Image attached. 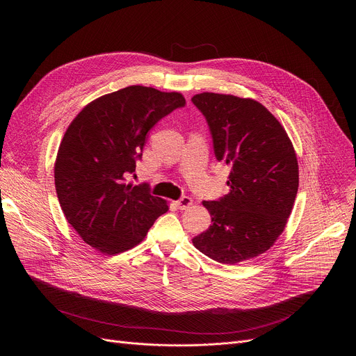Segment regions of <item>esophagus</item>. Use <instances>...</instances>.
I'll return each mask as SVG.
<instances>
[{
    "instance_id": "obj_1",
    "label": "esophagus",
    "mask_w": 356,
    "mask_h": 356,
    "mask_svg": "<svg viewBox=\"0 0 356 356\" xmlns=\"http://www.w3.org/2000/svg\"><path fill=\"white\" fill-rule=\"evenodd\" d=\"M176 206H177L180 210H187V209H190V206H193V200H191L190 197L184 195V197H181L180 200L176 201Z\"/></svg>"
}]
</instances>
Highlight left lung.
Here are the masks:
<instances>
[{
  "label": "left lung",
  "mask_w": 356,
  "mask_h": 356,
  "mask_svg": "<svg viewBox=\"0 0 356 356\" xmlns=\"http://www.w3.org/2000/svg\"><path fill=\"white\" fill-rule=\"evenodd\" d=\"M217 161L231 166L229 193L202 201L210 228L193 245L220 264H239L266 252L284 231L298 188V163L282 124L261 103L231 94H195Z\"/></svg>",
  "instance_id": "8db88e82"
}]
</instances>
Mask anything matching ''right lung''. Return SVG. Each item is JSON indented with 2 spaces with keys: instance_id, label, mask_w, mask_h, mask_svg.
<instances>
[{
  "instance_id": "obj_1",
  "label": "right lung",
  "mask_w": 356,
  "mask_h": 356,
  "mask_svg": "<svg viewBox=\"0 0 356 356\" xmlns=\"http://www.w3.org/2000/svg\"><path fill=\"white\" fill-rule=\"evenodd\" d=\"M180 92L129 86L87 104L69 125L55 162V186L67 222L86 243L115 255L138 245L169 207L145 184L127 183L146 134L173 110Z\"/></svg>"
}]
</instances>
